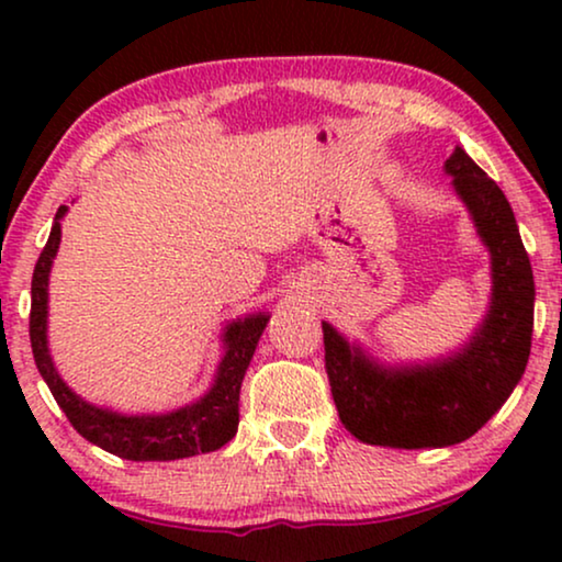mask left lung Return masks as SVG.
Listing matches in <instances>:
<instances>
[{
    "label": "left lung",
    "instance_id": "obj_1",
    "mask_svg": "<svg viewBox=\"0 0 562 562\" xmlns=\"http://www.w3.org/2000/svg\"><path fill=\"white\" fill-rule=\"evenodd\" d=\"M491 252L494 294L473 340L432 366L383 368L333 325L325 333V368L348 432L383 448H448L479 432L525 373L535 325V279L517 220L504 191L463 148L445 164Z\"/></svg>",
    "mask_w": 562,
    "mask_h": 562
}]
</instances>
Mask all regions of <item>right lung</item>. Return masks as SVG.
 I'll return each mask as SVG.
<instances>
[{"instance_id": "add662e5", "label": "right lung", "mask_w": 562, "mask_h": 562, "mask_svg": "<svg viewBox=\"0 0 562 562\" xmlns=\"http://www.w3.org/2000/svg\"><path fill=\"white\" fill-rule=\"evenodd\" d=\"M66 206H58L50 237L45 243L33 273V304H30V345L43 381L53 398L71 422L76 432L112 456L125 460H179L199 452H214L227 445L237 432V402H240L243 375L248 371L252 352L268 325V314L229 322L225 335V356L217 368V379L199 402L168 414L125 417V414L99 409L76 396L60 381L48 352V273L60 243V217Z\"/></svg>"}]
</instances>
